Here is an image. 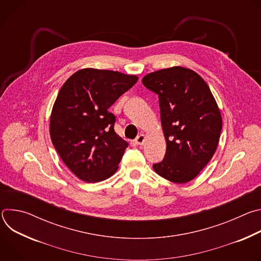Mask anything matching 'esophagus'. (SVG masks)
I'll list each match as a JSON object with an SVG mask.
<instances>
[{"mask_svg":"<svg viewBox=\"0 0 261 261\" xmlns=\"http://www.w3.org/2000/svg\"><path fill=\"white\" fill-rule=\"evenodd\" d=\"M135 143L136 144H139V145H142L143 143H144V141H145V135L143 134V133H141V134H139L136 138H135Z\"/></svg>","mask_w":261,"mask_h":261,"instance_id":"esophagus-1","label":"esophagus"}]
</instances>
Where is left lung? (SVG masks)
Masks as SVG:
<instances>
[{"label": "left lung", "instance_id": "8db88e82", "mask_svg": "<svg viewBox=\"0 0 261 261\" xmlns=\"http://www.w3.org/2000/svg\"><path fill=\"white\" fill-rule=\"evenodd\" d=\"M142 84L159 97L166 140L163 161L154 164L162 177L185 184L196 177L214 156L222 129L218 104L195 71L174 66L148 73Z\"/></svg>", "mask_w": 261, "mask_h": 261}]
</instances>
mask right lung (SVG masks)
<instances>
[{
    "mask_svg": "<svg viewBox=\"0 0 261 261\" xmlns=\"http://www.w3.org/2000/svg\"><path fill=\"white\" fill-rule=\"evenodd\" d=\"M137 81L118 71L86 68L61 88L50 115V138L63 162L82 180H104L118 170L128 142L115 132L116 117L108 108Z\"/></svg>",
    "mask_w": 261,
    "mask_h": 261,
    "instance_id": "add662e5",
    "label": "right lung"
}]
</instances>
